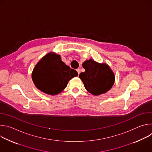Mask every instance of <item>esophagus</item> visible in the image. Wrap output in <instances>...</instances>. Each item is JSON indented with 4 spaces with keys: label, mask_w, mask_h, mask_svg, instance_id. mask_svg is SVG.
<instances>
[{
    "label": "esophagus",
    "mask_w": 152,
    "mask_h": 152,
    "mask_svg": "<svg viewBox=\"0 0 152 152\" xmlns=\"http://www.w3.org/2000/svg\"><path fill=\"white\" fill-rule=\"evenodd\" d=\"M76 71H77L78 75H79V73H80V69H76Z\"/></svg>",
    "instance_id": "34e87169"
}]
</instances>
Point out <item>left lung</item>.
<instances>
[{"label":"left lung","instance_id":"left-lung-1","mask_svg":"<svg viewBox=\"0 0 152 152\" xmlns=\"http://www.w3.org/2000/svg\"><path fill=\"white\" fill-rule=\"evenodd\" d=\"M82 66L85 71L80 73L79 77L89 93L98 96L111 88L115 76L107 64H100L90 59L84 62Z\"/></svg>","mask_w":152,"mask_h":152}]
</instances>
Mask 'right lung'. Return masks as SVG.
<instances>
[{
    "label": "right lung",
    "instance_id": "obj_1",
    "mask_svg": "<svg viewBox=\"0 0 152 152\" xmlns=\"http://www.w3.org/2000/svg\"><path fill=\"white\" fill-rule=\"evenodd\" d=\"M77 75L75 70L61 61L59 55L48 53L36 65L32 77L39 90L56 95L66 88L69 81Z\"/></svg>",
    "mask_w": 152,
    "mask_h": 152
}]
</instances>
